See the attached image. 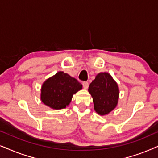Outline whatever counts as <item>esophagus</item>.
Here are the masks:
<instances>
[{
	"instance_id": "obj_1",
	"label": "esophagus",
	"mask_w": 158,
	"mask_h": 158,
	"mask_svg": "<svg viewBox=\"0 0 158 158\" xmlns=\"http://www.w3.org/2000/svg\"><path fill=\"white\" fill-rule=\"evenodd\" d=\"M83 86L85 89H87V88H88V86H89V83H88V82H87V81H84V82H83Z\"/></svg>"
}]
</instances>
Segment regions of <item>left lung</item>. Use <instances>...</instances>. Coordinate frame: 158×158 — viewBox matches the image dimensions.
Wrapping results in <instances>:
<instances>
[{"label": "left lung", "instance_id": "1", "mask_svg": "<svg viewBox=\"0 0 158 158\" xmlns=\"http://www.w3.org/2000/svg\"><path fill=\"white\" fill-rule=\"evenodd\" d=\"M94 104V109L100 115H106L116 106L118 103V85L107 73H101L96 76L88 88Z\"/></svg>", "mask_w": 158, "mask_h": 158}]
</instances>
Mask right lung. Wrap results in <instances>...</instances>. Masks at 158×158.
Masks as SVG:
<instances>
[{"instance_id": "right-lung-1", "label": "right lung", "mask_w": 158, "mask_h": 158, "mask_svg": "<svg viewBox=\"0 0 158 158\" xmlns=\"http://www.w3.org/2000/svg\"><path fill=\"white\" fill-rule=\"evenodd\" d=\"M82 89L76 79L60 71L43 83L41 100L54 109H61L70 103L73 94Z\"/></svg>"}]
</instances>
